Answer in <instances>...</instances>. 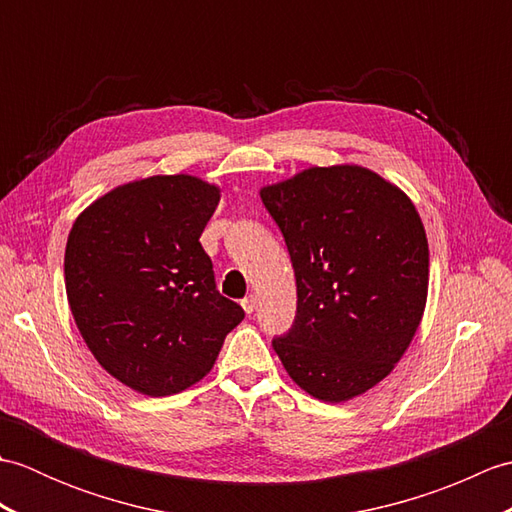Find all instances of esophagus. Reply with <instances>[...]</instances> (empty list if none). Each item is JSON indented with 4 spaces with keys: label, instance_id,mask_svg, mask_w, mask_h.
<instances>
[{
    "label": "esophagus",
    "instance_id": "34e87169",
    "mask_svg": "<svg viewBox=\"0 0 512 512\" xmlns=\"http://www.w3.org/2000/svg\"><path fill=\"white\" fill-rule=\"evenodd\" d=\"M242 308L246 314H253L255 308H257V297L255 295H248L242 299Z\"/></svg>",
    "mask_w": 512,
    "mask_h": 512
}]
</instances>
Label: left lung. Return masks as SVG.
Listing matches in <instances>:
<instances>
[{
    "label": "left lung",
    "instance_id": "8db88e82",
    "mask_svg": "<svg viewBox=\"0 0 512 512\" xmlns=\"http://www.w3.org/2000/svg\"><path fill=\"white\" fill-rule=\"evenodd\" d=\"M288 246L297 314L273 339L295 383L325 402L380 383L416 334L429 246L416 206L378 173L312 167L262 189Z\"/></svg>",
    "mask_w": 512,
    "mask_h": 512
}]
</instances>
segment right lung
<instances>
[{"label": "right lung", "instance_id": "right-lung-1", "mask_svg": "<svg viewBox=\"0 0 512 512\" xmlns=\"http://www.w3.org/2000/svg\"><path fill=\"white\" fill-rule=\"evenodd\" d=\"M220 189L193 176L129 182L88 206L65 246V292L83 341L107 372L171 396L213 367L244 319L215 286L200 235Z\"/></svg>", "mask_w": 512, "mask_h": 512}]
</instances>
